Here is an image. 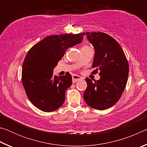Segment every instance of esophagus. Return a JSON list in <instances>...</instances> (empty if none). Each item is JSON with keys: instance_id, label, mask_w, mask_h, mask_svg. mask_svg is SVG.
Returning a JSON list of instances; mask_svg holds the SVG:
<instances>
[{"instance_id": "esophagus-1", "label": "esophagus", "mask_w": 147, "mask_h": 147, "mask_svg": "<svg viewBox=\"0 0 147 147\" xmlns=\"http://www.w3.org/2000/svg\"><path fill=\"white\" fill-rule=\"evenodd\" d=\"M72 78H73V83H75L76 82H77L78 80H80L82 79V78L81 76H80L78 75H76V74H74V75H73Z\"/></svg>"}]
</instances>
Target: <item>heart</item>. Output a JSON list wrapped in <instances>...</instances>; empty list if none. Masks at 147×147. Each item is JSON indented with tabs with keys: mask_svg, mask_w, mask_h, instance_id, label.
<instances>
[{
	"mask_svg": "<svg viewBox=\"0 0 147 147\" xmlns=\"http://www.w3.org/2000/svg\"><path fill=\"white\" fill-rule=\"evenodd\" d=\"M86 47H87V46H86Z\"/></svg>",
	"mask_w": 147,
	"mask_h": 147,
	"instance_id": "heart-1",
	"label": "heart"
}]
</instances>
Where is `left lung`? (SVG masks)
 <instances>
[{"label":"left lung","mask_w":147,"mask_h":147,"mask_svg":"<svg viewBox=\"0 0 147 147\" xmlns=\"http://www.w3.org/2000/svg\"><path fill=\"white\" fill-rule=\"evenodd\" d=\"M94 49L93 74L100 71V80L92 82L86 78L88 87L84 100L91 108L104 110L113 106L120 99L127 83L129 65L123 50L112 37L103 32H86Z\"/></svg>","instance_id":"8db88e82"}]
</instances>
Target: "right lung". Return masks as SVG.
<instances>
[{
	"label": "right lung",
	"mask_w": 147,
	"mask_h": 147,
	"mask_svg": "<svg viewBox=\"0 0 147 147\" xmlns=\"http://www.w3.org/2000/svg\"><path fill=\"white\" fill-rule=\"evenodd\" d=\"M85 33L47 36L29 50L22 68V83L34 105L51 112L63 104L65 91L72 85V76L53 75V69L67 49L81 43Z\"/></svg>",
	"instance_id": "1"
}]
</instances>
